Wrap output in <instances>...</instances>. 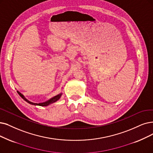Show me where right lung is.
<instances>
[{"label":"right lung","mask_w":153,"mask_h":153,"mask_svg":"<svg viewBox=\"0 0 153 153\" xmlns=\"http://www.w3.org/2000/svg\"><path fill=\"white\" fill-rule=\"evenodd\" d=\"M17 91L18 94H19V95L21 97V98H22V99H23L24 100H25L26 102H27V103H30V104L34 105H39V106H42V107L48 106V105H49L50 104H51V103H54V102H55L58 101V100L60 99V97H62V93H60V94H59L58 95H56V96H54V97H52L51 99H50V100H47V101H46V102H42V103H33V102H30V101L28 100L27 99H26V97H24L21 92H19V91Z\"/></svg>","instance_id":"obj_1"}]
</instances>
